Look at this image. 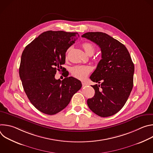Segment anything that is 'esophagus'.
<instances>
[{"label":"esophagus","mask_w":153,"mask_h":153,"mask_svg":"<svg viewBox=\"0 0 153 153\" xmlns=\"http://www.w3.org/2000/svg\"><path fill=\"white\" fill-rule=\"evenodd\" d=\"M82 86H85L87 85V83H86L84 82H82Z\"/></svg>","instance_id":"obj_1"}]
</instances>
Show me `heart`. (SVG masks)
I'll use <instances>...</instances> for the list:
<instances>
[{"mask_svg":"<svg viewBox=\"0 0 153 153\" xmlns=\"http://www.w3.org/2000/svg\"><path fill=\"white\" fill-rule=\"evenodd\" d=\"M82 47L85 53L90 56L93 55L95 51V47L91 43L85 42L82 44ZM92 68L90 66L86 65H76L71 69L72 75L77 79L83 80L91 71Z\"/></svg>","mask_w":153,"mask_h":153,"instance_id":"1","label":"heart"}]
</instances>
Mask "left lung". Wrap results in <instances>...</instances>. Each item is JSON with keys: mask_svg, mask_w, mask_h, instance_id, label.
<instances>
[{"mask_svg": "<svg viewBox=\"0 0 153 153\" xmlns=\"http://www.w3.org/2000/svg\"><path fill=\"white\" fill-rule=\"evenodd\" d=\"M82 37L95 43L102 52V59L90 76L98 84L91 85L95 94L87 104L100 117L113 116L123 108L131 92L134 63L125 46L107 34L88 32Z\"/></svg>", "mask_w": 153, "mask_h": 153, "instance_id": "8db88e82", "label": "left lung"}]
</instances>
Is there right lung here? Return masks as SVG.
<instances>
[{
    "instance_id": "1",
    "label": "right lung",
    "mask_w": 153,
    "mask_h": 153,
    "mask_svg": "<svg viewBox=\"0 0 153 153\" xmlns=\"http://www.w3.org/2000/svg\"><path fill=\"white\" fill-rule=\"evenodd\" d=\"M77 33L48 31L34 39L21 57L19 76L31 103L40 112L53 115L70 103L82 87L78 79L65 74L62 80L55 79L63 68L65 53L75 42Z\"/></svg>"
}]
</instances>
